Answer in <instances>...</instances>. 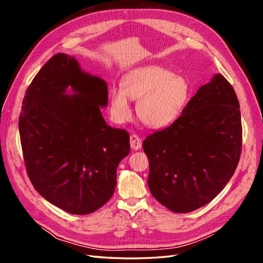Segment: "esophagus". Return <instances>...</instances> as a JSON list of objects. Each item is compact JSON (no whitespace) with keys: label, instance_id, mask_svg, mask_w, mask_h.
Returning <instances> with one entry per match:
<instances>
[{"label":"esophagus","instance_id":"esophagus-1","mask_svg":"<svg viewBox=\"0 0 263 263\" xmlns=\"http://www.w3.org/2000/svg\"><path fill=\"white\" fill-rule=\"evenodd\" d=\"M129 141H130V147L133 150H138L141 148V139L139 138V136H137L136 134L130 135Z\"/></svg>","mask_w":263,"mask_h":263}]
</instances>
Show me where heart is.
<instances>
[{
    "mask_svg": "<svg viewBox=\"0 0 263 263\" xmlns=\"http://www.w3.org/2000/svg\"><path fill=\"white\" fill-rule=\"evenodd\" d=\"M191 95L192 87L184 76L160 66H144L124 76L122 89L110 90L109 112L116 123H124L132 116L128 99L136 100L140 121L151 128H162L182 115Z\"/></svg>",
    "mask_w": 263,
    "mask_h": 263,
    "instance_id": "obj_1",
    "label": "heart"
}]
</instances>
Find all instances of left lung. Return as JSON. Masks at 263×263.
I'll use <instances>...</instances> for the list:
<instances>
[{
    "label": "left lung",
    "instance_id": "obj_1",
    "mask_svg": "<svg viewBox=\"0 0 263 263\" xmlns=\"http://www.w3.org/2000/svg\"><path fill=\"white\" fill-rule=\"evenodd\" d=\"M241 139L237 95L224 77L214 74L176 122L142 142L151 194L174 213L210 203L234 176Z\"/></svg>",
    "mask_w": 263,
    "mask_h": 263
}]
</instances>
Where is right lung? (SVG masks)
<instances>
[{
    "label": "right lung",
    "instance_id": "obj_1",
    "mask_svg": "<svg viewBox=\"0 0 263 263\" xmlns=\"http://www.w3.org/2000/svg\"><path fill=\"white\" fill-rule=\"evenodd\" d=\"M107 84L72 55L45 63L23 100L18 129L26 171L45 200L74 215L93 213L114 194L129 134L102 116Z\"/></svg>",
    "mask_w": 263,
    "mask_h": 263
}]
</instances>
